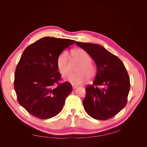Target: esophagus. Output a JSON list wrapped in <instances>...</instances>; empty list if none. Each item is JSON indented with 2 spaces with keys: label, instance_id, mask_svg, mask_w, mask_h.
<instances>
[{
  "label": "esophagus",
  "instance_id": "obj_1",
  "mask_svg": "<svg viewBox=\"0 0 147 147\" xmlns=\"http://www.w3.org/2000/svg\"><path fill=\"white\" fill-rule=\"evenodd\" d=\"M72 86H73V89H75L76 88L78 87V85H72Z\"/></svg>",
  "mask_w": 147,
  "mask_h": 147
}]
</instances>
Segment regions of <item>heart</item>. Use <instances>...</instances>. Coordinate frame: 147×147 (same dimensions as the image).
<instances>
[{
  "mask_svg": "<svg viewBox=\"0 0 147 147\" xmlns=\"http://www.w3.org/2000/svg\"><path fill=\"white\" fill-rule=\"evenodd\" d=\"M73 57L80 62L76 69L77 73L69 74L65 76V80L70 83L78 85L85 82L88 75L92 78L95 73L94 65L91 63V58L87 53L82 49H77L72 52ZM56 64L59 72L62 74H65L68 71V54L64 51L58 55Z\"/></svg>",
  "mask_w": 147,
  "mask_h": 147,
  "instance_id": "1",
  "label": "heart"
}]
</instances>
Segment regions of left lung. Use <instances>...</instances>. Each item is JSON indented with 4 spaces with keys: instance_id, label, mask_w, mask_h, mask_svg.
Segmentation results:
<instances>
[{
    "instance_id": "left-lung-1",
    "label": "left lung",
    "mask_w": 147,
    "mask_h": 147,
    "mask_svg": "<svg viewBox=\"0 0 147 147\" xmlns=\"http://www.w3.org/2000/svg\"><path fill=\"white\" fill-rule=\"evenodd\" d=\"M76 44L91 56L97 69L93 84L85 88L84 109L95 119L113 117L127 104L130 81L125 66L117 56L104 47L78 42Z\"/></svg>"
}]
</instances>
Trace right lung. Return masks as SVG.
<instances>
[{"label":"right lung","instance_id":"obj_1","mask_svg":"<svg viewBox=\"0 0 147 147\" xmlns=\"http://www.w3.org/2000/svg\"><path fill=\"white\" fill-rule=\"evenodd\" d=\"M75 40L44 37L24 50L16 68L14 86L18 101L29 113L42 119L55 116L72 92L67 82L59 83L58 55Z\"/></svg>","mask_w":147,"mask_h":147}]
</instances>
